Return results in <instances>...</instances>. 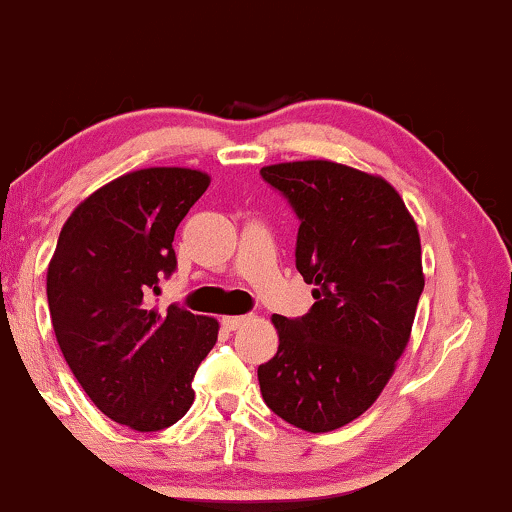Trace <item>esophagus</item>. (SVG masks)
Here are the masks:
<instances>
[{
  "instance_id": "obj_1",
  "label": "esophagus",
  "mask_w": 512,
  "mask_h": 512,
  "mask_svg": "<svg viewBox=\"0 0 512 512\" xmlns=\"http://www.w3.org/2000/svg\"><path fill=\"white\" fill-rule=\"evenodd\" d=\"M245 316H224L222 319V326L226 328V331H238V328L245 326Z\"/></svg>"
}]
</instances>
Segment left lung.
Wrapping results in <instances>:
<instances>
[{
	"label": "left lung",
	"instance_id": "obj_1",
	"mask_svg": "<svg viewBox=\"0 0 512 512\" xmlns=\"http://www.w3.org/2000/svg\"><path fill=\"white\" fill-rule=\"evenodd\" d=\"M297 217L295 264L312 283L302 319L271 316L274 359L257 368L262 397L304 432H331L373 406L411 340L423 293L416 219L380 174L333 160L262 167Z\"/></svg>",
	"mask_w": 512,
	"mask_h": 512
}]
</instances>
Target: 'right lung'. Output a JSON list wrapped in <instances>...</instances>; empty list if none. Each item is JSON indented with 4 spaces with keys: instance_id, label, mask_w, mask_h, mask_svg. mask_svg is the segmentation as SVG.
Here are the masks:
<instances>
[{
    "instance_id": "1",
    "label": "right lung",
    "mask_w": 512,
    "mask_h": 512,
    "mask_svg": "<svg viewBox=\"0 0 512 512\" xmlns=\"http://www.w3.org/2000/svg\"><path fill=\"white\" fill-rule=\"evenodd\" d=\"M210 174L144 167L89 193L63 224L47 269V300L70 371L115 423L165 430L191 409V380L219 321L148 304L172 274L174 231L208 191Z\"/></svg>"
}]
</instances>
